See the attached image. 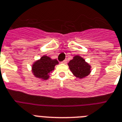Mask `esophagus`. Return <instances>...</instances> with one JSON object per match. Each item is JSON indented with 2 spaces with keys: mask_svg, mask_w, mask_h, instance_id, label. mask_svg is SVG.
I'll use <instances>...</instances> for the list:
<instances>
[{
  "mask_svg": "<svg viewBox=\"0 0 122 122\" xmlns=\"http://www.w3.org/2000/svg\"><path fill=\"white\" fill-rule=\"evenodd\" d=\"M62 63H65H65H67V60H66V59H65V60H64L63 61H62Z\"/></svg>",
  "mask_w": 122,
  "mask_h": 122,
  "instance_id": "obj_1",
  "label": "esophagus"
}]
</instances>
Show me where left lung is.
<instances>
[{"label":"left lung","instance_id":"obj_1","mask_svg":"<svg viewBox=\"0 0 122 122\" xmlns=\"http://www.w3.org/2000/svg\"><path fill=\"white\" fill-rule=\"evenodd\" d=\"M68 64L74 75L79 78H83L88 76L91 71V66L83 58L78 56L74 57L73 59L70 60Z\"/></svg>","mask_w":122,"mask_h":122}]
</instances>
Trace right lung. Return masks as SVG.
I'll return each instance as SVG.
<instances>
[{"label":"right lung","mask_w":122,"mask_h":122,"mask_svg":"<svg viewBox=\"0 0 122 122\" xmlns=\"http://www.w3.org/2000/svg\"><path fill=\"white\" fill-rule=\"evenodd\" d=\"M59 63L56 59L52 60L47 56H43L33 65V72L34 76L47 80L50 73L54 70L55 65Z\"/></svg>","instance_id":"add662e5"}]
</instances>
